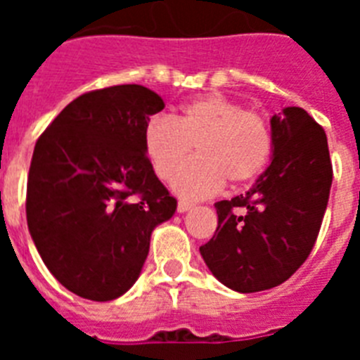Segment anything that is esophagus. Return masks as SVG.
<instances>
[{"label": "esophagus", "instance_id": "1", "mask_svg": "<svg viewBox=\"0 0 360 360\" xmlns=\"http://www.w3.org/2000/svg\"><path fill=\"white\" fill-rule=\"evenodd\" d=\"M193 207H195L193 203L184 202V200H180V202H178V205H176V211L180 212V214H182V212H187V211H189V209H193Z\"/></svg>", "mask_w": 360, "mask_h": 360}]
</instances>
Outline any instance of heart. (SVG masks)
<instances>
[{
    "label": "heart",
    "mask_w": 360,
    "mask_h": 360,
    "mask_svg": "<svg viewBox=\"0 0 360 360\" xmlns=\"http://www.w3.org/2000/svg\"><path fill=\"white\" fill-rule=\"evenodd\" d=\"M198 157L173 178V191L196 200L214 195L227 180L241 186L262 173L272 149L262 115L221 95L184 104L176 120L153 115L144 126V149L153 169L167 180L193 151Z\"/></svg>",
    "instance_id": "b5f03b06"
}]
</instances>
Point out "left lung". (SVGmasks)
<instances>
[{"label":"left lung","mask_w":360,"mask_h":360,"mask_svg":"<svg viewBox=\"0 0 360 360\" xmlns=\"http://www.w3.org/2000/svg\"><path fill=\"white\" fill-rule=\"evenodd\" d=\"M272 158L247 193L214 203L218 227L200 247L216 279L240 294L274 288L303 265L332 187L326 133L303 108L270 119Z\"/></svg>","instance_id":"obj_1"}]
</instances>
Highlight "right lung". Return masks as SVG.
Listing matches in <instances>:
<instances>
[{"instance_id": "right-lung-1", "label": "right lung", "mask_w": 360, "mask_h": 360, "mask_svg": "<svg viewBox=\"0 0 360 360\" xmlns=\"http://www.w3.org/2000/svg\"><path fill=\"white\" fill-rule=\"evenodd\" d=\"M164 106L146 86H110L72 101L36 142L28 231L44 265L73 294L91 301L126 294L151 232L176 211L144 149L146 122Z\"/></svg>"}]
</instances>
